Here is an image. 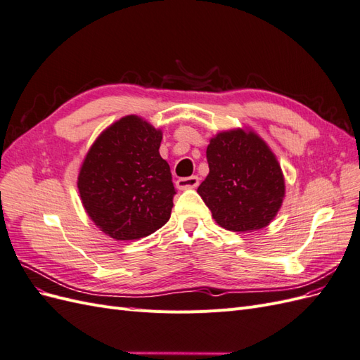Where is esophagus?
I'll return each instance as SVG.
<instances>
[{
    "instance_id": "esophagus-1",
    "label": "esophagus",
    "mask_w": 360,
    "mask_h": 360,
    "mask_svg": "<svg viewBox=\"0 0 360 360\" xmlns=\"http://www.w3.org/2000/svg\"><path fill=\"white\" fill-rule=\"evenodd\" d=\"M177 188L180 191H186V189H193L200 184V179L197 176H191V177H183L177 180Z\"/></svg>"
}]
</instances>
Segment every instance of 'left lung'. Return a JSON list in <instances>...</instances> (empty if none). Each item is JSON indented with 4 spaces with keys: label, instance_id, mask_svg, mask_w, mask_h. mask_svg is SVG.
<instances>
[{
    "label": "left lung",
    "instance_id": "1",
    "mask_svg": "<svg viewBox=\"0 0 360 360\" xmlns=\"http://www.w3.org/2000/svg\"><path fill=\"white\" fill-rule=\"evenodd\" d=\"M207 162L210 171L198 193L213 219L236 233L269 225L281 209L285 183L264 141L242 129L217 134L207 147Z\"/></svg>",
    "mask_w": 360,
    "mask_h": 360
}]
</instances>
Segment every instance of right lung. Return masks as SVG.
I'll return each mask as SVG.
<instances>
[{"mask_svg": "<svg viewBox=\"0 0 360 360\" xmlns=\"http://www.w3.org/2000/svg\"><path fill=\"white\" fill-rule=\"evenodd\" d=\"M162 132L127 115L108 127L86 153L78 189L86 213L117 240L150 236L171 216L176 189L159 155Z\"/></svg>", "mask_w": 360, "mask_h": 360, "instance_id": "1", "label": "right lung"}]
</instances>
